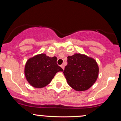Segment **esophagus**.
<instances>
[{
    "instance_id": "34e87169",
    "label": "esophagus",
    "mask_w": 121,
    "mask_h": 121,
    "mask_svg": "<svg viewBox=\"0 0 121 121\" xmlns=\"http://www.w3.org/2000/svg\"><path fill=\"white\" fill-rule=\"evenodd\" d=\"M61 67L62 68V69H63V70H64V65L63 64H62L61 65Z\"/></svg>"
}]
</instances>
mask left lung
Wrapping results in <instances>:
<instances>
[{"instance_id":"1","label":"left lung","mask_w":121,"mask_h":121,"mask_svg":"<svg viewBox=\"0 0 121 121\" xmlns=\"http://www.w3.org/2000/svg\"><path fill=\"white\" fill-rule=\"evenodd\" d=\"M67 61L63 73L69 85L76 91L89 89L98 78L99 68L96 61L81 53L69 56Z\"/></svg>"}]
</instances>
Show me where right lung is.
I'll return each mask as SVG.
<instances>
[{"mask_svg": "<svg viewBox=\"0 0 121 121\" xmlns=\"http://www.w3.org/2000/svg\"><path fill=\"white\" fill-rule=\"evenodd\" d=\"M57 60L56 57H50L45 53L30 58L24 68L25 76L29 84L36 88H42L49 84L57 72L63 71L57 64Z\"/></svg>", "mask_w": 121, "mask_h": 121, "instance_id": "obj_1", "label": "right lung"}]
</instances>
